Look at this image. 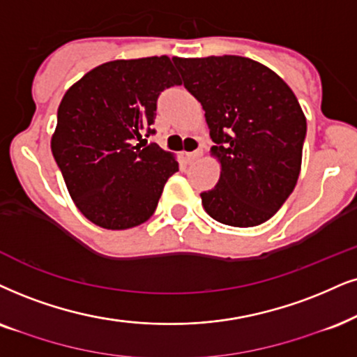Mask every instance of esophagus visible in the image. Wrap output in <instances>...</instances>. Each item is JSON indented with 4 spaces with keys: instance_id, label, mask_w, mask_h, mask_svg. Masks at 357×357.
<instances>
[{
    "instance_id": "esophagus-1",
    "label": "esophagus",
    "mask_w": 357,
    "mask_h": 357,
    "mask_svg": "<svg viewBox=\"0 0 357 357\" xmlns=\"http://www.w3.org/2000/svg\"><path fill=\"white\" fill-rule=\"evenodd\" d=\"M201 155H202V150H196V151H191V153H184V156H186L188 161L196 160V158H199Z\"/></svg>"
}]
</instances>
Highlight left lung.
<instances>
[{
	"instance_id": "obj_1",
	"label": "left lung",
	"mask_w": 357,
	"mask_h": 357,
	"mask_svg": "<svg viewBox=\"0 0 357 357\" xmlns=\"http://www.w3.org/2000/svg\"><path fill=\"white\" fill-rule=\"evenodd\" d=\"M201 102L220 178L201 192L212 219L254 227L277 212L301 169L306 119L293 90L267 66L241 56L173 59Z\"/></svg>"
}]
</instances>
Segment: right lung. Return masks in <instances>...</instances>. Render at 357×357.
Instances as JSON below:
<instances>
[{"label":"right lung","mask_w":357,"mask_h":357,"mask_svg":"<svg viewBox=\"0 0 357 357\" xmlns=\"http://www.w3.org/2000/svg\"><path fill=\"white\" fill-rule=\"evenodd\" d=\"M181 84L168 56L120 59L87 72L62 97L51 150L90 222L123 231L153 215L178 161L156 143L142 148L135 139L155 133L158 97Z\"/></svg>","instance_id":"right-lung-1"}]
</instances>
